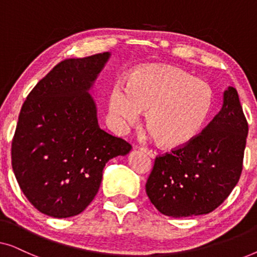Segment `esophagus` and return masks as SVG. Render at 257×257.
Returning <instances> with one entry per match:
<instances>
[{
	"instance_id": "esophagus-1",
	"label": "esophagus",
	"mask_w": 257,
	"mask_h": 257,
	"mask_svg": "<svg viewBox=\"0 0 257 257\" xmlns=\"http://www.w3.org/2000/svg\"><path fill=\"white\" fill-rule=\"evenodd\" d=\"M142 151H144V152L149 154V156H150L151 158H153V159H154V158L157 157V152H156V150L150 149V147H142Z\"/></svg>"
}]
</instances>
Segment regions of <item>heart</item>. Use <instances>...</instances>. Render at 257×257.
I'll list each match as a JSON object with an SVG mask.
<instances>
[{
    "instance_id": "b5f03b06",
    "label": "heart",
    "mask_w": 257,
    "mask_h": 257,
    "mask_svg": "<svg viewBox=\"0 0 257 257\" xmlns=\"http://www.w3.org/2000/svg\"><path fill=\"white\" fill-rule=\"evenodd\" d=\"M212 106L208 84L170 65L143 66L128 86L115 84L108 98V114L115 127L125 130L147 111L152 136L170 147L193 142L205 128Z\"/></svg>"
}]
</instances>
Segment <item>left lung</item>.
Returning <instances> with one entry per match:
<instances>
[{"instance_id": "obj_1", "label": "left lung", "mask_w": 257, "mask_h": 257, "mask_svg": "<svg viewBox=\"0 0 257 257\" xmlns=\"http://www.w3.org/2000/svg\"><path fill=\"white\" fill-rule=\"evenodd\" d=\"M247 136L237 91L228 86L220 112L193 142L156 158L146 182L151 202L172 217L213 212L240 179Z\"/></svg>"}]
</instances>
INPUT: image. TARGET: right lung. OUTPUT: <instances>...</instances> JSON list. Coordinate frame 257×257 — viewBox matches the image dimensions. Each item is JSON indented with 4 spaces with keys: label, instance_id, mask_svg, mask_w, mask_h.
<instances>
[{
    "label": "right lung",
    "instance_id": "obj_1",
    "mask_svg": "<svg viewBox=\"0 0 257 257\" xmlns=\"http://www.w3.org/2000/svg\"><path fill=\"white\" fill-rule=\"evenodd\" d=\"M110 52L65 59L37 83L24 101L12 145V164L23 194L41 213L78 215L99 189L112 158L132 146L98 125L90 90Z\"/></svg>",
    "mask_w": 257,
    "mask_h": 257
}]
</instances>
